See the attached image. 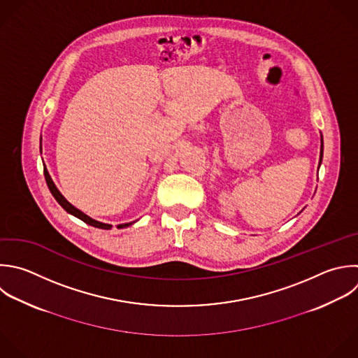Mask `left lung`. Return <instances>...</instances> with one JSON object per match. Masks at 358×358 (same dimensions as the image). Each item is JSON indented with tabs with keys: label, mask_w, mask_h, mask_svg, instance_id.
I'll return each mask as SVG.
<instances>
[{
	"label": "left lung",
	"mask_w": 358,
	"mask_h": 358,
	"mask_svg": "<svg viewBox=\"0 0 358 358\" xmlns=\"http://www.w3.org/2000/svg\"><path fill=\"white\" fill-rule=\"evenodd\" d=\"M320 143H322V145H320V157H319V166H320V162H322V157H323V137L320 138Z\"/></svg>",
	"instance_id": "1"
}]
</instances>
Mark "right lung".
<instances>
[{
	"label": "right lung",
	"mask_w": 358,
	"mask_h": 358,
	"mask_svg": "<svg viewBox=\"0 0 358 358\" xmlns=\"http://www.w3.org/2000/svg\"><path fill=\"white\" fill-rule=\"evenodd\" d=\"M41 152H42V138H41ZM43 172H45V178H46V183H48V186H49V189H50V192H52V194H53V197L57 200V203L67 211V213H70L71 215H74V217H77V218H80V220H83L84 222H87V224H90V225H92V227H95V228H101V229H110L112 228V225L110 224H103V222H101V221H96V220H94V218H91V217H88L87 214H84L81 210H78V208H76L71 203H69L67 200H66V197L60 193V190L56 187V185H55V182L52 180V178H50V175H49V172H48V168L45 166L43 168ZM136 221H133V222H127V224H120V225H117V228H126V227H129V225H131V224H134Z\"/></svg>",
	"instance_id": "obj_1"
}]
</instances>
